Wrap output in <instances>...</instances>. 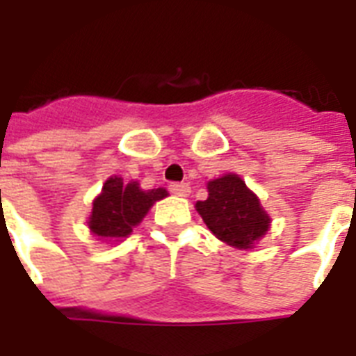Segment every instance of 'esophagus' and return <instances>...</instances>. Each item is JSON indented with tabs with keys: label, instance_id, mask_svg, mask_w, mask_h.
Segmentation results:
<instances>
[{
	"label": "esophagus",
	"instance_id": "34e87169",
	"mask_svg": "<svg viewBox=\"0 0 356 356\" xmlns=\"http://www.w3.org/2000/svg\"><path fill=\"white\" fill-rule=\"evenodd\" d=\"M170 192L173 195H179V197H186V195H190V186L186 183H172Z\"/></svg>",
	"mask_w": 356,
	"mask_h": 356
}]
</instances>
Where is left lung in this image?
Listing matches in <instances>:
<instances>
[{
  "instance_id": "1",
  "label": "left lung",
  "mask_w": 356,
  "mask_h": 356,
  "mask_svg": "<svg viewBox=\"0 0 356 356\" xmlns=\"http://www.w3.org/2000/svg\"><path fill=\"white\" fill-rule=\"evenodd\" d=\"M209 197L195 203L212 234L231 248L253 249L270 231L271 218L253 190L236 173H225L207 183Z\"/></svg>"
}]
</instances>
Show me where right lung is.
Segmentation results:
<instances>
[{
  "label": "right lung",
  "instance_id": "1",
  "mask_svg": "<svg viewBox=\"0 0 356 356\" xmlns=\"http://www.w3.org/2000/svg\"><path fill=\"white\" fill-rule=\"evenodd\" d=\"M166 195V188L144 190L138 181L125 183L120 175H111L92 201L88 229L102 242H122L144 220L151 207Z\"/></svg>",
  "mask_w": 356,
  "mask_h": 356
}]
</instances>
